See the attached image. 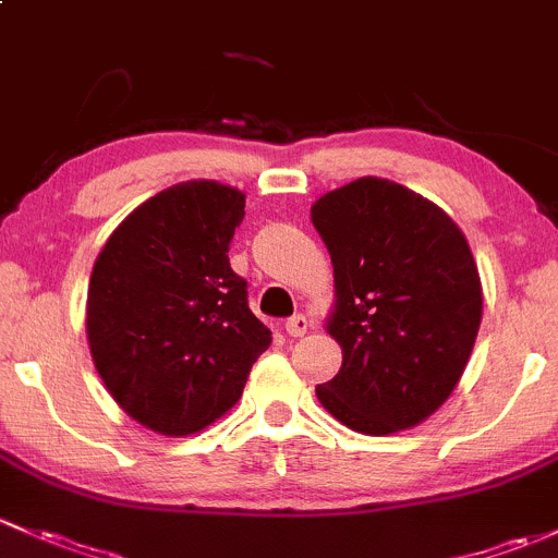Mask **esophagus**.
Masks as SVG:
<instances>
[{
	"mask_svg": "<svg viewBox=\"0 0 558 558\" xmlns=\"http://www.w3.org/2000/svg\"><path fill=\"white\" fill-rule=\"evenodd\" d=\"M286 333H289V337H304V333H307V318H304L302 313L291 315V318L286 320Z\"/></svg>",
	"mask_w": 558,
	"mask_h": 558,
	"instance_id": "obj_1",
	"label": "esophagus"
}]
</instances>
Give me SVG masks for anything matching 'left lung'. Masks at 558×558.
<instances>
[{"label": "left lung", "instance_id": "left-lung-1", "mask_svg": "<svg viewBox=\"0 0 558 558\" xmlns=\"http://www.w3.org/2000/svg\"><path fill=\"white\" fill-rule=\"evenodd\" d=\"M333 264L328 333L342 368L315 387L342 425L368 436L430 417L460 383L481 324L465 234L438 205L387 179H357L313 205Z\"/></svg>", "mask_w": 558, "mask_h": 558}]
</instances>
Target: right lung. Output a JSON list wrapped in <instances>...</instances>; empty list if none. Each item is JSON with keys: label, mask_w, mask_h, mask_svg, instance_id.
Returning <instances> with one entry per match:
<instances>
[{"label": "right lung", "mask_w": 558, "mask_h": 558, "mask_svg": "<svg viewBox=\"0 0 558 558\" xmlns=\"http://www.w3.org/2000/svg\"><path fill=\"white\" fill-rule=\"evenodd\" d=\"M245 195L184 181L141 203L104 245L87 289V342L117 403L162 436L230 412L272 342L230 267Z\"/></svg>", "instance_id": "right-lung-1"}]
</instances>
